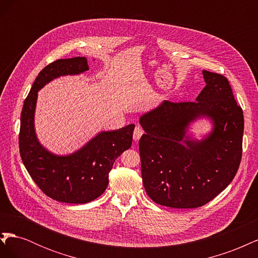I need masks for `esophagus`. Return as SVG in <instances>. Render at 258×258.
<instances>
[{
    "instance_id": "34e87169",
    "label": "esophagus",
    "mask_w": 258,
    "mask_h": 258,
    "mask_svg": "<svg viewBox=\"0 0 258 258\" xmlns=\"http://www.w3.org/2000/svg\"><path fill=\"white\" fill-rule=\"evenodd\" d=\"M143 134H144L143 129L140 126H137L135 128V131H134V140H135V141H139L140 138L143 136Z\"/></svg>"
}]
</instances>
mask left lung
<instances>
[{
    "label": "left lung",
    "instance_id": "8db88e82",
    "mask_svg": "<svg viewBox=\"0 0 258 258\" xmlns=\"http://www.w3.org/2000/svg\"><path fill=\"white\" fill-rule=\"evenodd\" d=\"M206 87L195 102H162L140 117L139 151L144 188L156 204L192 209L208 204L235 177L242 156L244 118L225 76L202 71ZM208 119L201 139L190 124Z\"/></svg>",
    "mask_w": 258,
    "mask_h": 258
}]
</instances>
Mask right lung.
I'll list each match as a JSON object with an SVG mask.
<instances>
[{
    "label": "right lung",
    "mask_w": 258,
    "mask_h": 258,
    "mask_svg": "<svg viewBox=\"0 0 258 258\" xmlns=\"http://www.w3.org/2000/svg\"><path fill=\"white\" fill-rule=\"evenodd\" d=\"M87 59H60L38 73L23 103L20 118L19 151L23 165L35 184L51 199L64 204H87L102 195L115 160L132 144L135 124L100 131L91 140L68 155L49 152L38 141L34 115L37 92L54 79L88 71Z\"/></svg>",
    "instance_id": "obj_1"
}]
</instances>
